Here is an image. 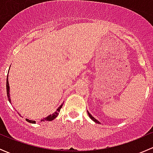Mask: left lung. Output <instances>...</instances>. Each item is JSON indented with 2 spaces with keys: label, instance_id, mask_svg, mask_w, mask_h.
<instances>
[{
  "label": "left lung",
  "instance_id": "8db88e82",
  "mask_svg": "<svg viewBox=\"0 0 153 153\" xmlns=\"http://www.w3.org/2000/svg\"><path fill=\"white\" fill-rule=\"evenodd\" d=\"M87 113H88V115H89V118H91V119H92V121H94V122L97 123V124H100V122H99V121H98V120H97V119H95V118H94V117H93V116H92V115H91V114H90V113H89V112H88V111H87Z\"/></svg>",
  "mask_w": 153,
  "mask_h": 153
}]
</instances>
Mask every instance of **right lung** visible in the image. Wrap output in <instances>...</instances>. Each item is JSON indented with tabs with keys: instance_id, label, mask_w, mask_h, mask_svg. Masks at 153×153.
I'll use <instances>...</instances> for the list:
<instances>
[{
	"instance_id": "1",
	"label": "right lung",
	"mask_w": 153,
	"mask_h": 153,
	"mask_svg": "<svg viewBox=\"0 0 153 153\" xmlns=\"http://www.w3.org/2000/svg\"><path fill=\"white\" fill-rule=\"evenodd\" d=\"M9 74V72H8ZM7 98H8L9 101H10V102L11 103V99H10V86H9V81H8V75H7ZM63 106V104H61V106H58V109L55 110V112H54L53 113L50 114V115H48L47 117H46V118H44L42 120H41V121H52V120L55 119V118H56L57 116H58V115H59V112L60 110H61V107H62ZM20 115V114H19ZM27 121L29 123H32V124H35V121H31V120H29V119H26Z\"/></svg>"
}]
</instances>
